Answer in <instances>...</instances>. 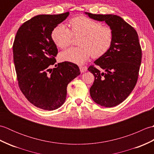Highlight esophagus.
<instances>
[{
    "label": "esophagus",
    "instance_id": "1",
    "mask_svg": "<svg viewBox=\"0 0 154 154\" xmlns=\"http://www.w3.org/2000/svg\"><path fill=\"white\" fill-rule=\"evenodd\" d=\"M79 69H80V71L81 72V73H84V72L87 71V67L80 66V67H79Z\"/></svg>",
    "mask_w": 154,
    "mask_h": 154
}]
</instances>
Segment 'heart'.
Masks as SVG:
<instances>
[{
    "instance_id": "heart-1",
    "label": "heart",
    "mask_w": 154,
    "mask_h": 154,
    "mask_svg": "<svg viewBox=\"0 0 154 154\" xmlns=\"http://www.w3.org/2000/svg\"><path fill=\"white\" fill-rule=\"evenodd\" d=\"M71 31L63 24L57 25L51 32V38L57 47L64 49L71 43L73 35L80 36V46L62 51L60 60L75 64H83L91 55L99 58L109 51L113 43L112 28L86 16H77L71 20Z\"/></svg>"
}]
</instances>
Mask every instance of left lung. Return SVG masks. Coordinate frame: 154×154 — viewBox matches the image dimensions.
Returning a JSON list of instances; mask_svg holds the SVG:
<instances>
[{"label": "left lung", "instance_id": "8db88e82", "mask_svg": "<svg viewBox=\"0 0 154 154\" xmlns=\"http://www.w3.org/2000/svg\"><path fill=\"white\" fill-rule=\"evenodd\" d=\"M85 14L95 20L103 22L113 31V43L109 51L94 61L105 71L93 65L89 68L94 81L90 88L94 102L104 107L122 103L134 88L142 61V50L135 29L124 19L114 14Z\"/></svg>", "mask_w": 154, "mask_h": 154}]
</instances>
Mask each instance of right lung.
<instances>
[{
	"mask_svg": "<svg viewBox=\"0 0 154 154\" xmlns=\"http://www.w3.org/2000/svg\"><path fill=\"white\" fill-rule=\"evenodd\" d=\"M69 15L34 16L19 28L13 44L20 89L29 102L43 110L60 108L66 99L67 85L81 73L77 65L67 61L51 68L58 52L51 32Z\"/></svg>",
	"mask_w": 154,
	"mask_h": 154,
	"instance_id": "add662e5",
	"label": "right lung"
}]
</instances>
